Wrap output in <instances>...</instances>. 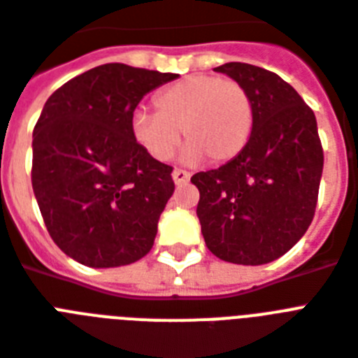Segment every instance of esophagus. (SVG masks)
<instances>
[{"mask_svg": "<svg viewBox=\"0 0 358 358\" xmlns=\"http://www.w3.org/2000/svg\"><path fill=\"white\" fill-rule=\"evenodd\" d=\"M173 180H174V184H176V185L187 184V182H189V173H185V171H182V169H174Z\"/></svg>", "mask_w": 358, "mask_h": 358, "instance_id": "34e87169", "label": "esophagus"}]
</instances>
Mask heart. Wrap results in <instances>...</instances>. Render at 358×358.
Masks as SVG:
<instances>
[{
	"label": "heart",
	"instance_id": "1",
	"mask_svg": "<svg viewBox=\"0 0 358 358\" xmlns=\"http://www.w3.org/2000/svg\"><path fill=\"white\" fill-rule=\"evenodd\" d=\"M156 113L137 109L129 119L131 137L156 162H167L187 141L182 162L196 165L204 157L227 163L241 154L250 139L255 113L245 87L217 76L191 74L163 87L154 96Z\"/></svg>",
	"mask_w": 358,
	"mask_h": 358
}]
</instances>
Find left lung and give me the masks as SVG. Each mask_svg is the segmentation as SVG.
Listing matches in <instances>:
<instances>
[{"instance_id": "8db88e82", "label": "left lung", "mask_w": 358, "mask_h": 358, "mask_svg": "<svg viewBox=\"0 0 358 358\" xmlns=\"http://www.w3.org/2000/svg\"><path fill=\"white\" fill-rule=\"evenodd\" d=\"M215 72L241 83L252 102V131L241 154L191 182L206 247L224 262L262 266L286 255L310 227L323 173L317 122L280 76L247 63Z\"/></svg>"}]
</instances>
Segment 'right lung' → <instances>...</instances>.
I'll return each instance as SVG.
<instances>
[{"instance_id": "obj_1", "label": "right lung", "mask_w": 358, "mask_h": 358, "mask_svg": "<svg viewBox=\"0 0 358 358\" xmlns=\"http://www.w3.org/2000/svg\"><path fill=\"white\" fill-rule=\"evenodd\" d=\"M176 78L109 63L44 103L33 131V191L53 241L83 266H128L154 245L173 167L135 143L129 119L145 94Z\"/></svg>"}]
</instances>
